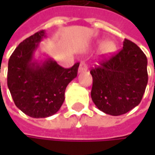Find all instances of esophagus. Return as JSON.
<instances>
[{
  "instance_id": "obj_1",
  "label": "esophagus",
  "mask_w": 155,
  "mask_h": 155,
  "mask_svg": "<svg viewBox=\"0 0 155 155\" xmlns=\"http://www.w3.org/2000/svg\"><path fill=\"white\" fill-rule=\"evenodd\" d=\"M88 70V66H87V64L84 61H82L80 63V65H79V68H78V72H83V71H86Z\"/></svg>"
}]
</instances>
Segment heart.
Listing matches in <instances>:
<instances>
[{
  "mask_svg": "<svg viewBox=\"0 0 155 155\" xmlns=\"http://www.w3.org/2000/svg\"><path fill=\"white\" fill-rule=\"evenodd\" d=\"M115 50V45L111 41H106L102 46V52L104 54H110Z\"/></svg>",
  "mask_w": 155,
  "mask_h": 155,
  "instance_id": "b5f03b06",
  "label": "heart"
}]
</instances>
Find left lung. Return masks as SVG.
<instances>
[{
    "label": "left lung",
    "instance_id": "left-lung-1",
    "mask_svg": "<svg viewBox=\"0 0 155 155\" xmlns=\"http://www.w3.org/2000/svg\"><path fill=\"white\" fill-rule=\"evenodd\" d=\"M147 59L134 42L125 39L117 53L91 70V98L101 111L120 116L140 104L147 84Z\"/></svg>",
    "mask_w": 155,
    "mask_h": 155
}]
</instances>
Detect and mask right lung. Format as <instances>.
I'll use <instances>...</instances> for the list:
<instances>
[{"mask_svg": "<svg viewBox=\"0 0 155 155\" xmlns=\"http://www.w3.org/2000/svg\"><path fill=\"white\" fill-rule=\"evenodd\" d=\"M45 37L44 30L23 40L8 60V86L17 108L33 118L57 113L64 101L66 86L78 75L79 63L63 68L48 58L33 61V53Z\"/></svg>", "mask_w": 155, "mask_h": 155, "instance_id": "right-lung-1", "label": "right lung"}]
</instances>
